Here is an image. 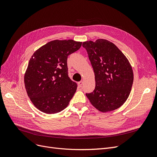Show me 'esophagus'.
<instances>
[{
    "instance_id": "1",
    "label": "esophagus",
    "mask_w": 157,
    "mask_h": 157,
    "mask_svg": "<svg viewBox=\"0 0 157 157\" xmlns=\"http://www.w3.org/2000/svg\"><path fill=\"white\" fill-rule=\"evenodd\" d=\"M82 85H83V82L82 81H80L79 82H78V87L79 88H80L82 86Z\"/></svg>"
}]
</instances>
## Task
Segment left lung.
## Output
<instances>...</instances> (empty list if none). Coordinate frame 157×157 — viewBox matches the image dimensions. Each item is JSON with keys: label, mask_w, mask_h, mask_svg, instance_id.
<instances>
[{"label": "left lung", "mask_w": 157, "mask_h": 157, "mask_svg": "<svg viewBox=\"0 0 157 157\" xmlns=\"http://www.w3.org/2000/svg\"><path fill=\"white\" fill-rule=\"evenodd\" d=\"M94 73L95 89L86 96L102 113L120 107L130 95L133 73L128 59L115 44L107 40L83 42Z\"/></svg>", "instance_id": "left-lung-1"}]
</instances>
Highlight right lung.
<instances>
[{"instance_id": "obj_1", "label": "right lung", "mask_w": 157, "mask_h": 157, "mask_svg": "<svg viewBox=\"0 0 157 157\" xmlns=\"http://www.w3.org/2000/svg\"><path fill=\"white\" fill-rule=\"evenodd\" d=\"M81 45L73 40L51 41L30 59L25 87L34 105L43 113L56 114L68 105L77 85L68 77L67 59Z\"/></svg>"}]
</instances>
